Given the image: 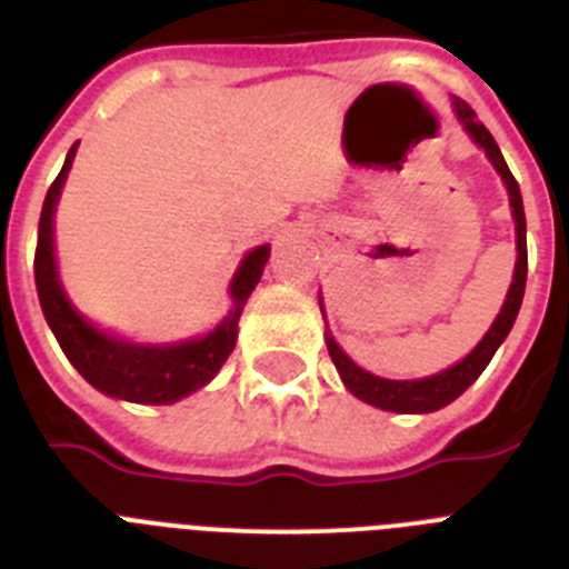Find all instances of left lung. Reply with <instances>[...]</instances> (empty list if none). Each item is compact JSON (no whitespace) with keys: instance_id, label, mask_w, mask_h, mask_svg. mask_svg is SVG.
Here are the masks:
<instances>
[{"instance_id":"obj_1","label":"left lung","mask_w":569,"mask_h":569,"mask_svg":"<svg viewBox=\"0 0 569 569\" xmlns=\"http://www.w3.org/2000/svg\"><path fill=\"white\" fill-rule=\"evenodd\" d=\"M456 113L458 120L463 122L467 134L483 148V154L490 157V162L496 166V171L501 174L503 186L510 191V206L512 217H516V246H518V260L516 271H512V283L510 291H507V300H503L501 312L492 320L490 332L483 335L481 343L472 349L463 360H458L456 367L443 369V372L432 375V378L421 380H387L378 378V375L360 369L349 355L338 346V340L326 332V346H329V355H332V363L338 367L340 380L346 383V389L360 398V401L372 403L378 409H387V412H409V415H421V412H435V409L447 407L458 398V395L467 392V387H472V380L487 369V363L492 360L498 346L503 343V338L510 335L512 323L518 318V309H521L523 300V286H527V220H523V202H521V189H518L516 177L507 168L501 157V148L492 140V134L483 128V122L476 120V111L467 106L463 100L456 97ZM320 312H323V303H320Z\"/></svg>"}]
</instances>
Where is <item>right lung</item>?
Listing matches in <instances>:
<instances>
[{"mask_svg":"<svg viewBox=\"0 0 569 569\" xmlns=\"http://www.w3.org/2000/svg\"><path fill=\"white\" fill-rule=\"evenodd\" d=\"M77 146L79 142H73L71 151H68L66 166L51 182L46 202H42V214H39L33 278H37L42 312H46L48 326H51L57 343L62 346L66 358L93 389H100L111 398H120V401L174 403L206 387L234 349L240 312H243L246 300L263 274L269 246H257L254 251L243 257V263L234 271L229 286L234 309L206 338L151 346L128 343V340L100 332L66 298L62 283L57 278V257H53V209H57L59 191L66 186L68 171H71Z\"/></svg>","mask_w":569,"mask_h":569,"instance_id":"1","label":"right lung"}]
</instances>
